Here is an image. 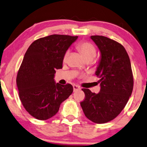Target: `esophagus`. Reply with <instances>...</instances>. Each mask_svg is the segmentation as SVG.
<instances>
[{"label": "esophagus", "instance_id": "34e87169", "mask_svg": "<svg viewBox=\"0 0 147 147\" xmlns=\"http://www.w3.org/2000/svg\"><path fill=\"white\" fill-rule=\"evenodd\" d=\"M73 88H74V92L81 90V87L79 86H78V85H73Z\"/></svg>", "mask_w": 147, "mask_h": 147}]
</instances>
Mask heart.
<instances>
[{"label": "heart", "mask_w": 147, "mask_h": 147, "mask_svg": "<svg viewBox=\"0 0 147 147\" xmlns=\"http://www.w3.org/2000/svg\"><path fill=\"white\" fill-rule=\"evenodd\" d=\"M77 47L79 51H80L85 59H93L96 54V50L95 47L88 42H81L79 43L77 45ZM69 51H67L64 55L63 60L65 61L68 57Z\"/></svg>", "instance_id": "heart-1"}]
</instances>
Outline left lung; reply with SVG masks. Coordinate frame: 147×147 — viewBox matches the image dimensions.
<instances>
[{
	"label": "left lung",
	"instance_id": "8db88e82",
	"mask_svg": "<svg viewBox=\"0 0 147 147\" xmlns=\"http://www.w3.org/2000/svg\"><path fill=\"white\" fill-rule=\"evenodd\" d=\"M101 58L96 75L100 79V91L83 88L85 98L80 103L84 114L94 123L103 124L116 118L126 106L134 87L130 60L123 47L103 36H91Z\"/></svg>",
	"mask_w": 147,
	"mask_h": 147
}]
</instances>
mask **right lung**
<instances>
[{"label": "right lung", "instance_id": "add662e5", "mask_svg": "<svg viewBox=\"0 0 147 147\" xmlns=\"http://www.w3.org/2000/svg\"><path fill=\"white\" fill-rule=\"evenodd\" d=\"M78 38L50 35L35 40L26 51L16 83L23 107L36 119L53 117L73 92L71 85L56 83L54 77L55 69L62 68L65 53Z\"/></svg>", "mask_w": 147, "mask_h": 147}]
</instances>
